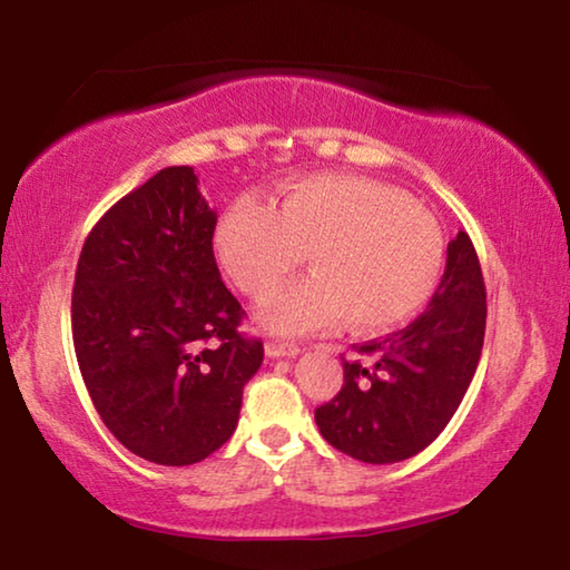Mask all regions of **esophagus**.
I'll return each instance as SVG.
<instances>
[{"mask_svg":"<svg viewBox=\"0 0 570 570\" xmlns=\"http://www.w3.org/2000/svg\"><path fill=\"white\" fill-rule=\"evenodd\" d=\"M266 354L268 356H296L298 346L292 342H278V340H268L266 342Z\"/></svg>","mask_w":570,"mask_h":570,"instance_id":"1","label":"esophagus"}]
</instances>
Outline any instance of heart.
<instances>
[{"label":"heart","mask_w":570,"mask_h":570,"mask_svg":"<svg viewBox=\"0 0 570 570\" xmlns=\"http://www.w3.org/2000/svg\"><path fill=\"white\" fill-rule=\"evenodd\" d=\"M218 264L240 292L264 296L304 264L314 274L268 294L258 322L278 334L346 324L380 334L412 320L438 288L445 238L407 193L362 176L296 180L278 208L234 200L214 230Z\"/></svg>","instance_id":"1"}]
</instances>
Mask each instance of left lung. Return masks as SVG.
<instances>
[{
    "label": "left lung",
    "instance_id": "8db88e82",
    "mask_svg": "<svg viewBox=\"0 0 570 570\" xmlns=\"http://www.w3.org/2000/svg\"><path fill=\"white\" fill-rule=\"evenodd\" d=\"M485 282L465 230L448 244L435 296L410 326L354 344L340 394L314 417L344 455L387 465L417 455L435 440L478 370L485 340Z\"/></svg>",
    "mask_w": 570,
    "mask_h": 570
}]
</instances>
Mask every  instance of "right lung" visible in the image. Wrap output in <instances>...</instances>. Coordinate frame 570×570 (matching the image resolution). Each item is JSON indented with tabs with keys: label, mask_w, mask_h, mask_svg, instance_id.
I'll use <instances>...</instances> for the list:
<instances>
[{
	"label": "right lung",
	"mask_w": 570,
	"mask_h": 570,
	"mask_svg": "<svg viewBox=\"0 0 570 570\" xmlns=\"http://www.w3.org/2000/svg\"><path fill=\"white\" fill-rule=\"evenodd\" d=\"M216 214L188 166L122 196L85 238L72 342L95 410L118 442L158 465H193L234 435L262 340L220 282Z\"/></svg>",
	"instance_id": "add662e5"
}]
</instances>
